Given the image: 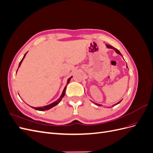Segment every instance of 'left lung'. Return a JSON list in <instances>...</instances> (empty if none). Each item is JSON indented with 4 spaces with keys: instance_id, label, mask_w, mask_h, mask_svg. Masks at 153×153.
I'll list each match as a JSON object with an SVG mask.
<instances>
[{
    "instance_id": "left-lung-1",
    "label": "left lung",
    "mask_w": 153,
    "mask_h": 153,
    "mask_svg": "<svg viewBox=\"0 0 153 153\" xmlns=\"http://www.w3.org/2000/svg\"><path fill=\"white\" fill-rule=\"evenodd\" d=\"M106 47H107V48H112V49H114L115 51V52H116L117 53H118V54H119V55H121V53H120V52H119V51L117 50V49H116V48H114V47H112V46H110V45H106ZM127 66V65H126ZM122 100H121V101H119V102H118L117 104H115V105H117V104H119L120 102H121V101ZM96 105H98V106H100V105H98V104H96Z\"/></svg>"
}]
</instances>
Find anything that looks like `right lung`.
<instances>
[{"label":"right lung","mask_w":153,"mask_h":153,"mask_svg":"<svg viewBox=\"0 0 153 153\" xmlns=\"http://www.w3.org/2000/svg\"><path fill=\"white\" fill-rule=\"evenodd\" d=\"M27 53L24 55V57H23V59H22V61L20 62V64H19V66H18V68H19L20 66V65H21V64H22V61H23V60L24 59V58H25V55H26V54H27ZM17 72V71H16ZM72 78V76L71 77H70L69 78V79L68 80V82H67V84H68V83L69 82V81H70V79L71 78ZM66 86H67V85H66V87H64V90H63V92H62V94H61V97H60V98L57 100V101H55V102H53V103H51V104H50V105H47V106H42V107H37V108H34V107H32V106H31L32 108H34V109H36V110H39V111H44V110H49V109H50L51 108H52V107H53V106H55V105H57V104H59V103L60 102V101H61V100L62 99V98L64 96V95H65V92H66Z\"/></svg>","instance_id":"1"}]
</instances>
